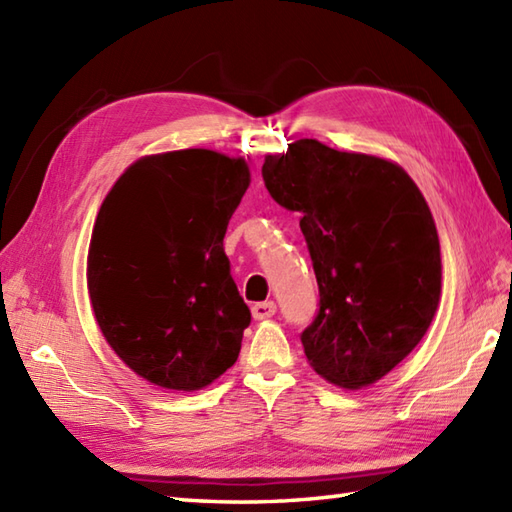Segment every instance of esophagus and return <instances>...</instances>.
I'll return each mask as SVG.
<instances>
[{
  "label": "esophagus",
  "instance_id": "esophagus-1",
  "mask_svg": "<svg viewBox=\"0 0 512 512\" xmlns=\"http://www.w3.org/2000/svg\"><path fill=\"white\" fill-rule=\"evenodd\" d=\"M275 312H277V303H275V301L255 303V306H253V319H255V321H264V319L273 317Z\"/></svg>",
  "mask_w": 512,
  "mask_h": 512
}]
</instances>
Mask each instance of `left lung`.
<instances>
[{
  "mask_svg": "<svg viewBox=\"0 0 512 512\" xmlns=\"http://www.w3.org/2000/svg\"><path fill=\"white\" fill-rule=\"evenodd\" d=\"M262 176L299 213L319 284V312L301 332L314 372L361 389L391 372L438 310L440 242L433 215L405 169L336 151L312 138L266 156Z\"/></svg>",
  "mask_w": 512,
  "mask_h": 512,
  "instance_id": "8db88e82",
  "label": "left lung"
}]
</instances>
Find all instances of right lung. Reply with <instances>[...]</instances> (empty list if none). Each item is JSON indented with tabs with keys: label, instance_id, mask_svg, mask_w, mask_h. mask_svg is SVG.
<instances>
[{
	"label": "right lung",
	"instance_id": "add662e5",
	"mask_svg": "<svg viewBox=\"0 0 512 512\" xmlns=\"http://www.w3.org/2000/svg\"><path fill=\"white\" fill-rule=\"evenodd\" d=\"M250 184L248 165L211 149L136 160L101 204L88 290L121 361L176 391L211 385L242 347L250 310L224 235Z\"/></svg>",
	"mask_w": 512,
	"mask_h": 512
}]
</instances>
